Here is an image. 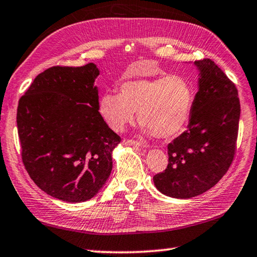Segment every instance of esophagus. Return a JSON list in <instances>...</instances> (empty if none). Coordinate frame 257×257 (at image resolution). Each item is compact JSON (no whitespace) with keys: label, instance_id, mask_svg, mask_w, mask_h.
Masks as SVG:
<instances>
[{"label":"esophagus","instance_id":"1","mask_svg":"<svg viewBox=\"0 0 257 257\" xmlns=\"http://www.w3.org/2000/svg\"><path fill=\"white\" fill-rule=\"evenodd\" d=\"M123 144L125 145H134V146H141V142L135 141V140H128V138H124Z\"/></svg>","mask_w":257,"mask_h":257}]
</instances>
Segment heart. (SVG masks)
Wrapping results in <instances>:
<instances>
[{"instance_id": "obj_1", "label": "heart", "mask_w": 257, "mask_h": 257, "mask_svg": "<svg viewBox=\"0 0 257 257\" xmlns=\"http://www.w3.org/2000/svg\"><path fill=\"white\" fill-rule=\"evenodd\" d=\"M194 84L182 75L137 79L122 83L119 92H105L99 112L114 130L138 120L146 133L158 138H172L189 122L195 100Z\"/></svg>"}]
</instances>
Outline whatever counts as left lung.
Listing matches in <instances>:
<instances>
[{
  "label": "left lung",
  "mask_w": 257,
  "mask_h": 257,
  "mask_svg": "<svg viewBox=\"0 0 257 257\" xmlns=\"http://www.w3.org/2000/svg\"><path fill=\"white\" fill-rule=\"evenodd\" d=\"M199 91L184 133L168 144V165L154 175L157 189L173 198H192L225 175L237 151L240 101L235 84L213 60H195Z\"/></svg>",
  "instance_id": "8db88e82"
}]
</instances>
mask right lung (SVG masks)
<instances>
[{"instance_id": "right-lung-1", "label": "right lung", "mask_w": 257, "mask_h": 257, "mask_svg": "<svg viewBox=\"0 0 257 257\" xmlns=\"http://www.w3.org/2000/svg\"><path fill=\"white\" fill-rule=\"evenodd\" d=\"M95 64L52 66L35 77L17 108L22 159L41 190L66 202L91 199L112 170L121 137L98 112Z\"/></svg>"}]
</instances>
